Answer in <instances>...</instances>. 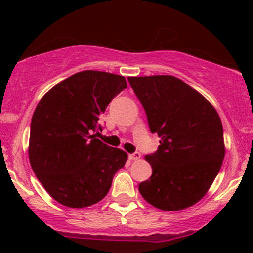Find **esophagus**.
Listing matches in <instances>:
<instances>
[{
    "label": "esophagus",
    "instance_id": "obj_1",
    "mask_svg": "<svg viewBox=\"0 0 253 253\" xmlns=\"http://www.w3.org/2000/svg\"><path fill=\"white\" fill-rule=\"evenodd\" d=\"M130 161H136V159H139L141 157V155L139 152H134V153H130V155L128 156Z\"/></svg>",
    "mask_w": 253,
    "mask_h": 253
}]
</instances>
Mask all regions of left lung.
<instances>
[{"label":"left lung","instance_id":"1","mask_svg":"<svg viewBox=\"0 0 253 253\" xmlns=\"http://www.w3.org/2000/svg\"><path fill=\"white\" fill-rule=\"evenodd\" d=\"M143 104L158 150L145 156L152 176L139 184L141 196L162 211L199 202L214 182L225 157L219 114L205 97L170 75L128 77Z\"/></svg>","mask_w":253,"mask_h":253}]
</instances>
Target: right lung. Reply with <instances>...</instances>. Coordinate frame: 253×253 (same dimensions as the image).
<instances>
[{
  "instance_id": "add662e5",
  "label": "right lung",
  "mask_w": 253,
  "mask_h": 253,
  "mask_svg": "<svg viewBox=\"0 0 253 253\" xmlns=\"http://www.w3.org/2000/svg\"><path fill=\"white\" fill-rule=\"evenodd\" d=\"M127 88L110 72L86 70L54 85L38 103L31 123L30 163L37 178L66 207L95 205L108 194L127 153L96 138L110 101Z\"/></svg>"
}]
</instances>
